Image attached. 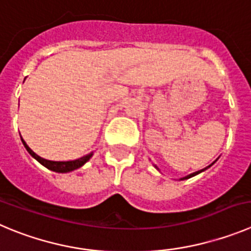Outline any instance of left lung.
I'll use <instances>...</instances> for the list:
<instances>
[{
  "mask_svg": "<svg viewBox=\"0 0 251 251\" xmlns=\"http://www.w3.org/2000/svg\"><path fill=\"white\" fill-rule=\"evenodd\" d=\"M215 162H217V160H215V161H214V162H213V163H212V165H209V166H208V167L203 168V170H201V171H197V172H193V173H191V175L186 176V177H183V178H179V181H184V179H188V178H191V177H194V176H197V175H200V173L204 172V171H205V170H208V168H209V167H210V166H213V165H214V163H215ZM154 167H156V166H154ZM156 168H157V167H156ZM157 170H158V168H157Z\"/></svg>",
  "mask_w": 251,
  "mask_h": 251,
  "instance_id": "left-lung-1",
  "label": "left lung"
}]
</instances>
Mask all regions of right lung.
Masks as SVG:
<instances>
[{"label":"right lung","instance_id":"1","mask_svg":"<svg viewBox=\"0 0 251 251\" xmlns=\"http://www.w3.org/2000/svg\"><path fill=\"white\" fill-rule=\"evenodd\" d=\"M21 140H22L23 146L25 147V150L28 151V153H29L30 156L34 158V160L38 161L42 166H44V167L48 168V170L53 171V172L68 173V172H72V171H74V170H78V168L83 167V166L85 165L89 160H90L91 156L94 154L93 152H90V153L85 154V156H83V157L76 158V160H73V161H49V160H46V158L41 157V156H38L36 152L32 151V150L29 149V146L25 144V141L22 139V137H21Z\"/></svg>","mask_w":251,"mask_h":251}]
</instances>
